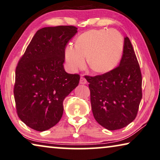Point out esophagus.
Here are the masks:
<instances>
[{
    "label": "esophagus",
    "mask_w": 160,
    "mask_h": 160,
    "mask_svg": "<svg viewBox=\"0 0 160 160\" xmlns=\"http://www.w3.org/2000/svg\"><path fill=\"white\" fill-rule=\"evenodd\" d=\"M87 83V81L86 80V78L84 77L80 78V84H86Z\"/></svg>",
    "instance_id": "esophagus-1"
}]
</instances>
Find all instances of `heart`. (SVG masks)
I'll return each instance as SVG.
<instances>
[{
  "label": "heart",
  "mask_w": 160,
  "mask_h": 160,
  "mask_svg": "<svg viewBox=\"0 0 160 160\" xmlns=\"http://www.w3.org/2000/svg\"><path fill=\"white\" fill-rule=\"evenodd\" d=\"M123 51V40L114 29H92L76 40L74 47L65 48V58L71 70L82 68L87 57V64L95 73H105L113 70L119 63Z\"/></svg>",
  "instance_id": "heart-1"
}]
</instances>
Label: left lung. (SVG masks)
<instances>
[{"label": "left lung", "instance_id": "obj_1", "mask_svg": "<svg viewBox=\"0 0 160 160\" xmlns=\"http://www.w3.org/2000/svg\"><path fill=\"white\" fill-rule=\"evenodd\" d=\"M85 78L89 83L92 112L99 125L115 131L136 118L142 98V78L128 37L124 38L122 55L117 68L104 74Z\"/></svg>", "mask_w": 160, "mask_h": 160}]
</instances>
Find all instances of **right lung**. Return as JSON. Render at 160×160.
Listing matches in <instances>:
<instances>
[{"mask_svg":"<svg viewBox=\"0 0 160 160\" xmlns=\"http://www.w3.org/2000/svg\"><path fill=\"white\" fill-rule=\"evenodd\" d=\"M77 32L73 26L40 29L18 62L13 90L17 114L34 130L47 131L60 121L64 99L79 83V75L63 66L65 48Z\"/></svg>","mask_w":160,"mask_h":160,"instance_id":"right-lung-1","label":"right lung"}]
</instances>
